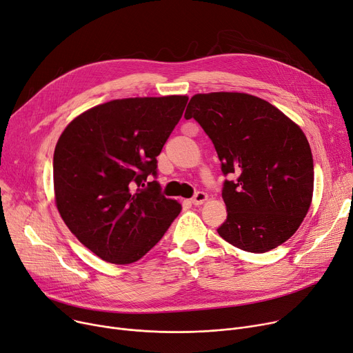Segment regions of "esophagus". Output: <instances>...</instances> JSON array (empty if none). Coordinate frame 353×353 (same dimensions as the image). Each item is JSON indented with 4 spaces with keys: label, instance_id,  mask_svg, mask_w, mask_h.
<instances>
[{
    "label": "esophagus",
    "instance_id": "34e87169",
    "mask_svg": "<svg viewBox=\"0 0 353 353\" xmlns=\"http://www.w3.org/2000/svg\"><path fill=\"white\" fill-rule=\"evenodd\" d=\"M208 200V194L205 193V192H197L193 197H192V203L194 206H200V205H203V203H205Z\"/></svg>",
    "mask_w": 353,
    "mask_h": 353
}]
</instances>
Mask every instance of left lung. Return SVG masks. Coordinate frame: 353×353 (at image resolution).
<instances>
[{"label": "left lung", "instance_id": "1", "mask_svg": "<svg viewBox=\"0 0 353 353\" xmlns=\"http://www.w3.org/2000/svg\"><path fill=\"white\" fill-rule=\"evenodd\" d=\"M194 119L214 144L225 180L228 219L217 229L230 245L269 252L293 236L313 194V159L298 124L270 103L245 92L192 97Z\"/></svg>", "mask_w": 353, "mask_h": 353}]
</instances>
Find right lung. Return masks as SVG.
Here are the masks:
<instances>
[{"instance_id":"obj_1","label":"right lung","mask_w":353,"mask_h":353,"mask_svg":"<svg viewBox=\"0 0 353 353\" xmlns=\"http://www.w3.org/2000/svg\"><path fill=\"white\" fill-rule=\"evenodd\" d=\"M188 100H113L87 110L60 136L52 160L57 209L71 233L103 261H139L179 216L180 203L147 177H157V156Z\"/></svg>"}]
</instances>
